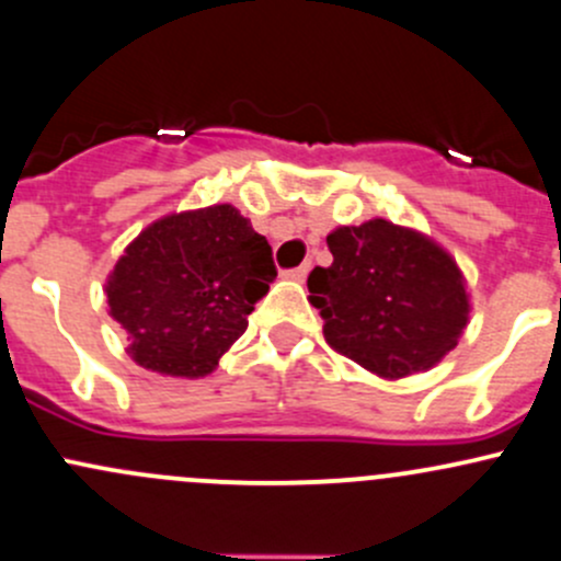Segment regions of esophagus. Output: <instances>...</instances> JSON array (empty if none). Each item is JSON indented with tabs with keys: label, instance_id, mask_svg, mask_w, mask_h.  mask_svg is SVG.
<instances>
[{
	"label": "esophagus",
	"instance_id": "esophagus-1",
	"mask_svg": "<svg viewBox=\"0 0 561 561\" xmlns=\"http://www.w3.org/2000/svg\"><path fill=\"white\" fill-rule=\"evenodd\" d=\"M306 274H309V263L298 265V268H290V271H285V276H287V279H293V282H304V279H306Z\"/></svg>",
	"mask_w": 561,
	"mask_h": 561
}]
</instances>
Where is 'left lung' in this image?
I'll return each mask as SVG.
<instances>
[{
	"mask_svg": "<svg viewBox=\"0 0 561 561\" xmlns=\"http://www.w3.org/2000/svg\"><path fill=\"white\" fill-rule=\"evenodd\" d=\"M333 263L309 274V304L341 355L381 379L435 368L470 320L465 274L444 247L385 217L328 233Z\"/></svg>",
	"mask_w": 561,
	"mask_h": 561,
	"instance_id": "obj_1",
	"label": "left lung"
}]
</instances>
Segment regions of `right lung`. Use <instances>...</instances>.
Wrapping results in <instances>:
<instances>
[{"label": "right lung", "instance_id": "obj_1", "mask_svg": "<svg viewBox=\"0 0 561 561\" xmlns=\"http://www.w3.org/2000/svg\"><path fill=\"white\" fill-rule=\"evenodd\" d=\"M276 279L271 247L231 204L150 222L110 271L107 306L128 357L163 376L211 374Z\"/></svg>", "mask_w": 561, "mask_h": 561}]
</instances>
